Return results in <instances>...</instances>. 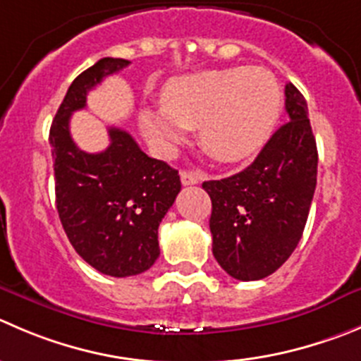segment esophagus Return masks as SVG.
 <instances>
[{"instance_id":"esophagus-1","label":"esophagus","mask_w":361,"mask_h":361,"mask_svg":"<svg viewBox=\"0 0 361 361\" xmlns=\"http://www.w3.org/2000/svg\"><path fill=\"white\" fill-rule=\"evenodd\" d=\"M202 175L198 171H190V170H184L180 171V180H183L184 186H191V184H198L200 183Z\"/></svg>"}]
</instances>
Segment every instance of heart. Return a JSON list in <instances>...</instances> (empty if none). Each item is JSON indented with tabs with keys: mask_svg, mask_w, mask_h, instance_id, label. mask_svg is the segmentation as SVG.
<instances>
[{
	"mask_svg": "<svg viewBox=\"0 0 361 361\" xmlns=\"http://www.w3.org/2000/svg\"><path fill=\"white\" fill-rule=\"evenodd\" d=\"M161 108L140 109L147 142L170 156L186 129H198L205 152L223 163L252 156L273 133L281 111V88L262 67L209 68L178 75L161 88Z\"/></svg>",
	"mask_w": 361,
	"mask_h": 361,
	"instance_id": "obj_1",
	"label": "heart"
}]
</instances>
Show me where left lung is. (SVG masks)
Returning a JSON list of instances; mask_svg holds the SVG:
<instances>
[{"label":"left lung","mask_w":361,"mask_h":361,"mask_svg":"<svg viewBox=\"0 0 361 361\" xmlns=\"http://www.w3.org/2000/svg\"><path fill=\"white\" fill-rule=\"evenodd\" d=\"M289 122L248 168L202 184L212 202V255L232 278L269 276L296 250L317 184V145L307 101L286 87Z\"/></svg>","instance_id":"left-lung-1"}]
</instances>
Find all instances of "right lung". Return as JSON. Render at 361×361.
I'll return each instance as SVG.
<instances>
[{"mask_svg":"<svg viewBox=\"0 0 361 361\" xmlns=\"http://www.w3.org/2000/svg\"><path fill=\"white\" fill-rule=\"evenodd\" d=\"M131 63L102 58L81 72L51 123L56 209L65 234L85 262L102 274L143 273L159 257L157 228L180 191V177L164 161L149 157L131 135L109 127V147L88 154L71 136V115L106 75Z\"/></svg>","mask_w":361,"mask_h":361,"instance_id":"obj_1","label":"right lung"}]
</instances>
